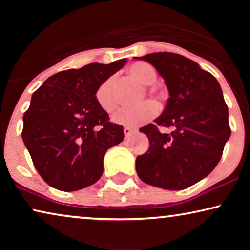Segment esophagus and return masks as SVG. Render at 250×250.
Here are the masks:
<instances>
[{"instance_id":"1","label":"esophagus","mask_w":250,"mask_h":250,"mask_svg":"<svg viewBox=\"0 0 250 250\" xmlns=\"http://www.w3.org/2000/svg\"><path fill=\"white\" fill-rule=\"evenodd\" d=\"M136 131L135 128H131V127H124V134H125V138L127 139L131 136L133 133H134Z\"/></svg>"}]
</instances>
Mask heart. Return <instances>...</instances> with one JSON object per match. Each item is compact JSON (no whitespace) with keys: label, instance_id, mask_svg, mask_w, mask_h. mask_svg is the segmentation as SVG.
<instances>
[{"label":"heart","instance_id":"heart-1","mask_svg":"<svg viewBox=\"0 0 250 250\" xmlns=\"http://www.w3.org/2000/svg\"><path fill=\"white\" fill-rule=\"evenodd\" d=\"M128 74L143 85H151L157 78V73L151 64L146 62H135L128 67ZM115 77L105 80L95 92L98 104L105 112H112L117 108L118 101L115 92ZM159 108L156 102L145 101L134 107H126L119 110L114 117L116 124L126 126H136L156 117Z\"/></svg>","mask_w":250,"mask_h":250}]
</instances>
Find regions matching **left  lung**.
I'll return each mask as SVG.
<instances>
[{
	"instance_id": "8db88e82",
	"label": "left lung",
	"mask_w": 250,
	"mask_h": 250,
	"mask_svg": "<svg viewBox=\"0 0 250 250\" xmlns=\"http://www.w3.org/2000/svg\"><path fill=\"white\" fill-rule=\"evenodd\" d=\"M135 59L151 63L169 93L155 124L140 128L149 149L136 157V173L150 186L186 189L216 167L231 135L223 92L213 75L181 54L156 52ZM157 125L173 131L160 133Z\"/></svg>"
}]
</instances>
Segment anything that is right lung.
Here are the masks:
<instances>
[{
  "label": "right lung",
  "instance_id": "add662e5",
  "mask_svg": "<svg viewBox=\"0 0 250 250\" xmlns=\"http://www.w3.org/2000/svg\"><path fill=\"white\" fill-rule=\"evenodd\" d=\"M125 62L60 71L33 93L21 136L37 172L54 189L69 192L94 184L107 150L124 139L123 126L109 122L95 92Z\"/></svg>",
  "mask_w": 250,
  "mask_h": 250
}]
</instances>
